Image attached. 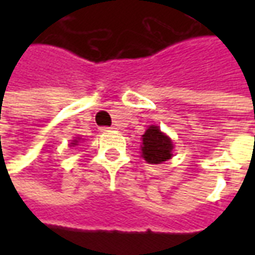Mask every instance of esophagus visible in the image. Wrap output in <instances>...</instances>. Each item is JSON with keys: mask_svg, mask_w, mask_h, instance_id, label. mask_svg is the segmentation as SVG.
<instances>
[{"mask_svg": "<svg viewBox=\"0 0 255 255\" xmlns=\"http://www.w3.org/2000/svg\"><path fill=\"white\" fill-rule=\"evenodd\" d=\"M109 129H115L113 127H102L101 128V131H109Z\"/></svg>", "mask_w": 255, "mask_h": 255, "instance_id": "obj_1", "label": "esophagus"}]
</instances>
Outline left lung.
<instances>
[{
    "label": "left lung",
    "instance_id": "8db88e82",
    "mask_svg": "<svg viewBox=\"0 0 255 255\" xmlns=\"http://www.w3.org/2000/svg\"><path fill=\"white\" fill-rule=\"evenodd\" d=\"M142 157L149 164H161L172 157L173 143L157 126H150L142 135Z\"/></svg>",
    "mask_w": 255,
    "mask_h": 255
}]
</instances>
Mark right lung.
I'll return each mask as SVG.
<instances>
[{"label":"right lung","instance_id":"obj_1","mask_svg":"<svg viewBox=\"0 0 255 255\" xmlns=\"http://www.w3.org/2000/svg\"><path fill=\"white\" fill-rule=\"evenodd\" d=\"M78 140H79V138H76V139H75V140H72V143H71V146H76V144H78Z\"/></svg>","mask_w":255,"mask_h":255}]
</instances>
